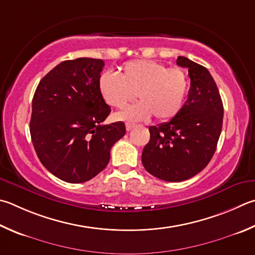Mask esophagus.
Wrapping results in <instances>:
<instances>
[{"instance_id": "34e87169", "label": "esophagus", "mask_w": 255, "mask_h": 255, "mask_svg": "<svg viewBox=\"0 0 255 255\" xmlns=\"http://www.w3.org/2000/svg\"><path fill=\"white\" fill-rule=\"evenodd\" d=\"M133 127H135V125H133V124H130V123L126 124V130L127 131H130Z\"/></svg>"}]
</instances>
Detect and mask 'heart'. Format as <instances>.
<instances>
[{"mask_svg": "<svg viewBox=\"0 0 255 255\" xmlns=\"http://www.w3.org/2000/svg\"><path fill=\"white\" fill-rule=\"evenodd\" d=\"M98 88L105 103L119 109L126 107L137 94L139 103L118 113L116 119L139 122L154 115L157 120H168L183 107L188 80L182 69L141 59L125 63L119 76L103 73Z\"/></svg>", "mask_w": 255, "mask_h": 255, "instance_id": "b5f03b06", "label": "heart"}]
</instances>
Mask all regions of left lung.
Returning a JSON list of instances; mask_svg holds the SVG:
<instances>
[{
	"mask_svg": "<svg viewBox=\"0 0 255 255\" xmlns=\"http://www.w3.org/2000/svg\"><path fill=\"white\" fill-rule=\"evenodd\" d=\"M176 63L188 69V98L168 123L149 127L150 139L141 155L147 172L166 182H183L204 169L223 125V104L210 71L185 57Z\"/></svg>",
	"mask_w": 255,
	"mask_h": 255,
	"instance_id": "left-lung-1",
	"label": "left lung"
}]
</instances>
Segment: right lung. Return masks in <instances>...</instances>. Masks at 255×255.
<instances>
[{"instance_id": "1", "label": "right lung", "mask_w": 255, "mask_h": 255, "mask_svg": "<svg viewBox=\"0 0 255 255\" xmlns=\"http://www.w3.org/2000/svg\"><path fill=\"white\" fill-rule=\"evenodd\" d=\"M104 66L100 59L67 60L47 73L34 92L30 133L35 152L51 174L67 183L98 175L126 133L123 122L103 125L112 112L98 88Z\"/></svg>"}]
</instances>
